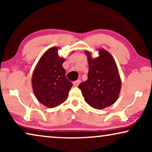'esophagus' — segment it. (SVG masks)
<instances>
[{
    "mask_svg": "<svg viewBox=\"0 0 152 152\" xmlns=\"http://www.w3.org/2000/svg\"><path fill=\"white\" fill-rule=\"evenodd\" d=\"M81 83V80H77V81H75V82H73V85L75 86H77L79 84H80Z\"/></svg>",
    "mask_w": 152,
    "mask_h": 152,
    "instance_id": "esophagus-1",
    "label": "esophagus"
}]
</instances>
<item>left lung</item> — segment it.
I'll return each mask as SVG.
<instances>
[{
    "mask_svg": "<svg viewBox=\"0 0 152 152\" xmlns=\"http://www.w3.org/2000/svg\"><path fill=\"white\" fill-rule=\"evenodd\" d=\"M97 50L99 55L95 58L88 50H84L88 63V80L81 83L79 88L88 105L103 109L118 99L122 82L113 56L102 48Z\"/></svg>",
    "mask_w": 152,
    "mask_h": 152,
    "instance_id": "obj_1",
    "label": "left lung"
}]
</instances>
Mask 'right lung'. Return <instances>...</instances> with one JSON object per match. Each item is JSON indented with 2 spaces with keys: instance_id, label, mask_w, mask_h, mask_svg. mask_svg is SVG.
I'll list each match as a JSON object with an SVG mask.
<instances>
[{
  "instance_id": "obj_1",
  "label": "right lung",
  "mask_w": 152,
  "mask_h": 152,
  "mask_svg": "<svg viewBox=\"0 0 152 152\" xmlns=\"http://www.w3.org/2000/svg\"><path fill=\"white\" fill-rule=\"evenodd\" d=\"M58 49L59 47H52L43 54L32 77L35 97L48 108L56 107L64 102L72 86L66 79V70L62 66L66 59L59 57Z\"/></svg>"
}]
</instances>
